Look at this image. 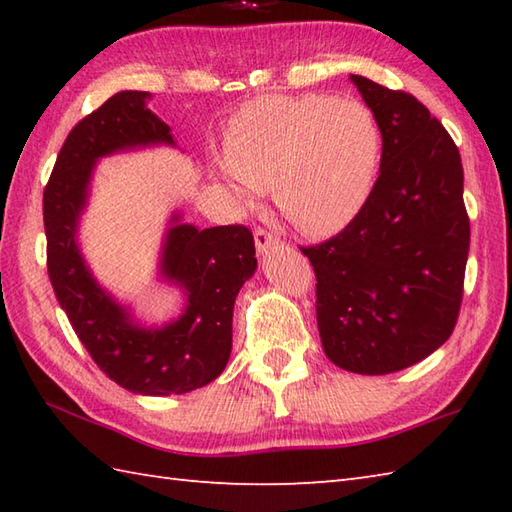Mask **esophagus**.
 Segmentation results:
<instances>
[{"label": "esophagus", "mask_w": 512, "mask_h": 512, "mask_svg": "<svg viewBox=\"0 0 512 512\" xmlns=\"http://www.w3.org/2000/svg\"><path fill=\"white\" fill-rule=\"evenodd\" d=\"M279 244H281V239L273 231H268V228H262V226L255 228V246L259 253H268L270 248H275Z\"/></svg>", "instance_id": "obj_1"}]
</instances>
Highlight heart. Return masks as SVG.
Here are the masks:
<instances>
[{"instance_id":"obj_1","label":"heart","mask_w":512,"mask_h":512,"mask_svg":"<svg viewBox=\"0 0 512 512\" xmlns=\"http://www.w3.org/2000/svg\"><path fill=\"white\" fill-rule=\"evenodd\" d=\"M380 158L376 118L332 96H262L228 123L222 171L253 202L273 189L286 220L306 235L341 231L363 209Z\"/></svg>"}]
</instances>
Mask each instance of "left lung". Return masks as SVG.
<instances>
[{
  "label": "left lung",
  "instance_id": "8db88e82",
  "mask_svg": "<svg viewBox=\"0 0 512 512\" xmlns=\"http://www.w3.org/2000/svg\"><path fill=\"white\" fill-rule=\"evenodd\" d=\"M383 136L380 176L341 233L301 246L317 277V325L334 365L391 374L449 339L462 306L471 224L460 151L416 96L352 74Z\"/></svg>",
  "mask_w": 512,
  "mask_h": 512
}]
</instances>
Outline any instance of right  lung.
<instances>
[{
  "instance_id": "add662e5",
  "label": "right lung",
  "mask_w": 512,
  "mask_h": 512,
  "mask_svg": "<svg viewBox=\"0 0 512 512\" xmlns=\"http://www.w3.org/2000/svg\"><path fill=\"white\" fill-rule=\"evenodd\" d=\"M147 92H118L72 127L43 189L48 277L72 330L114 383L143 396L187 394L224 372L233 306L255 273V239L244 224L169 228L162 273L187 290V310L162 330H143L96 284L76 246L94 162L114 151L167 143L169 125L147 110ZM178 222V215H173Z\"/></svg>"
}]
</instances>
